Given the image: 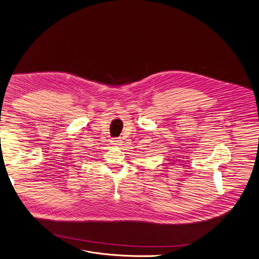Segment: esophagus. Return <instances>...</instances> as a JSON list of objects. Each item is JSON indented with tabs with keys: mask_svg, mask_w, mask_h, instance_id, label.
<instances>
[{
	"mask_svg": "<svg viewBox=\"0 0 259 259\" xmlns=\"http://www.w3.org/2000/svg\"><path fill=\"white\" fill-rule=\"evenodd\" d=\"M111 144L114 146H120L122 145V140L120 138H113L111 140Z\"/></svg>",
	"mask_w": 259,
	"mask_h": 259,
	"instance_id": "1",
	"label": "esophagus"
}]
</instances>
